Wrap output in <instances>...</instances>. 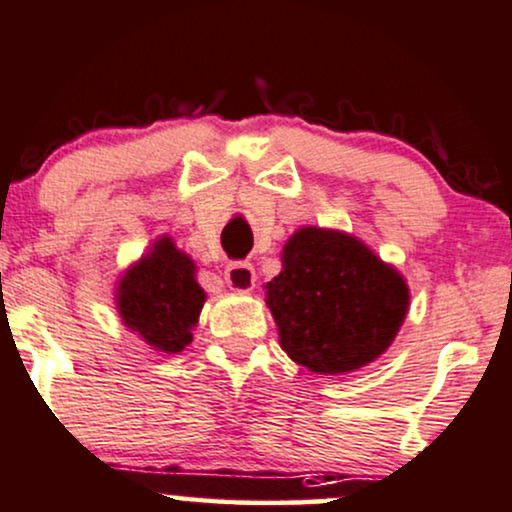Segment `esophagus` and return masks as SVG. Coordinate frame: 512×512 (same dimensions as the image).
<instances>
[{"label": "esophagus", "mask_w": 512, "mask_h": 512, "mask_svg": "<svg viewBox=\"0 0 512 512\" xmlns=\"http://www.w3.org/2000/svg\"><path fill=\"white\" fill-rule=\"evenodd\" d=\"M255 267L250 262H230L226 267V284L238 294L255 289Z\"/></svg>", "instance_id": "1"}]
</instances>
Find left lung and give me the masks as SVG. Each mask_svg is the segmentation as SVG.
Returning <instances> with one entry per match:
<instances>
[{
	"label": "left lung",
	"instance_id": "obj_1",
	"mask_svg": "<svg viewBox=\"0 0 512 512\" xmlns=\"http://www.w3.org/2000/svg\"><path fill=\"white\" fill-rule=\"evenodd\" d=\"M279 345L313 374L367 367L396 340L408 313L406 279L345 230L303 226L286 240L267 282Z\"/></svg>",
	"mask_w": 512,
	"mask_h": 512
}]
</instances>
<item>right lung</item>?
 Returning <instances> with one entry per match:
<instances>
[{
  "label": "right lung",
  "mask_w": 512,
  "mask_h": 512,
  "mask_svg": "<svg viewBox=\"0 0 512 512\" xmlns=\"http://www.w3.org/2000/svg\"><path fill=\"white\" fill-rule=\"evenodd\" d=\"M204 301L194 260L170 235H160L116 282L121 323L162 355H177L192 342Z\"/></svg>",
  "instance_id": "add662e5"
}]
</instances>
